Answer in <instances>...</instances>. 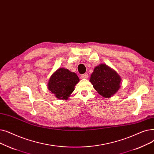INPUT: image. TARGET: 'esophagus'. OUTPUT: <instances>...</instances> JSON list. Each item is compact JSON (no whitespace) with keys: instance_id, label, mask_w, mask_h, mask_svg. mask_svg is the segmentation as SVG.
Segmentation results:
<instances>
[{"instance_id":"1","label":"esophagus","mask_w":154,"mask_h":154,"mask_svg":"<svg viewBox=\"0 0 154 154\" xmlns=\"http://www.w3.org/2000/svg\"><path fill=\"white\" fill-rule=\"evenodd\" d=\"M82 78L83 79H87L88 78V75L87 73H85V74L82 75Z\"/></svg>"}]
</instances>
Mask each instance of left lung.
I'll return each mask as SVG.
<instances>
[{
  "label": "left lung",
  "instance_id": "obj_1",
  "mask_svg": "<svg viewBox=\"0 0 154 154\" xmlns=\"http://www.w3.org/2000/svg\"><path fill=\"white\" fill-rule=\"evenodd\" d=\"M90 82L102 97L110 98L120 89L122 78L113 69L105 64H100L94 68Z\"/></svg>",
  "mask_w": 154,
  "mask_h": 154
}]
</instances>
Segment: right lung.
Wrapping results in <instances>:
<instances>
[{
	"instance_id": "1",
	"label": "right lung",
	"mask_w": 154,
	"mask_h": 154,
	"mask_svg": "<svg viewBox=\"0 0 154 154\" xmlns=\"http://www.w3.org/2000/svg\"><path fill=\"white\" fill-rule=\"evenodd\" d=\"M79 82V79L75 72L68 69L60 68L49 78L48 88L54 94L56 98L68 100Z\"/></svg>"
}]
</instances>
